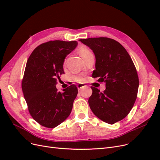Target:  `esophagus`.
<instances>
[{"instance_id":"34e87169","label":"esophagus","mask_w":160,"mask_h":160,"mask_svg":"<svg viewBox=\"0 0 160 160\" xmlns=\"http://www.w3.org/2000/svg\"><path fill=\"white\" fill-rule=\"evenodd\" d=\"M85 86V85H84L83 84H79V85H77V88H78V90H79V91H80L82 88H83Z\"/></svg>"}]
</instances>
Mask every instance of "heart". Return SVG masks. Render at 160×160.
Masks as SVG:
<instances>
[{"instance_id": "1", "label": "heart", "mask_w": 160, "mask_h": 160, "mask_svg": "<svg viewBox=\"0 0 160 160\" xmlns=\"http://www.w3.org/2000/svg\"><path fill=\"white\" fill-rule=\"evenodd\" d=\"M78 52L79 55L83 58L84 60H88L89 58L93 57V53L91 51V50L89 49L88 47L87 46H81L79 49ZM65 66V62H64V67ZM72 79L77 83H82L84 81V77L83 75H75L72 77Z\"/></svg>"}]
</instances>
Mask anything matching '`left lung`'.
<instances>
[{
  "label": "left lung",
  "mask_w": 160,
  "mask_h": 160,
  "mask_svg": "<svg viewBox=\"0 0 160 160\" xmlns=\"http://www.w3.org/2000/svg\"><path fill=\"white\" fill-rule=\"evenodd\" d=\"M95 55V70L92 77L105 83L101 93L91 87L89 98L93 113L104 122L114 124L124 119L132 110L137 98L139 78L136 68L125 48L108 37L79 39Z\"/></svg>",
  "instance_id": "1"
}]
</instances>
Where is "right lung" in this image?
Listing matches in <instances>:
<instances>
[{
	"instance_id": "1",
	"label": "right lung",
	"mask_w": 160,
	"mask_h": 160,
	"mask_svg": "<svg viewBox=\"0 0 160 160\" xmlns=\"http://www.w3.org/2000/svg\"><path fill=\"white\" fill-rule=\"evenodd\" d=\"M77 41H51L38 45L27 62L22 89L32 118L43 127L54 128L69 117L78 89L71 85L61 93L56 88L65 74V57L77 47Z\"/></svg>"
}]
</instances>
